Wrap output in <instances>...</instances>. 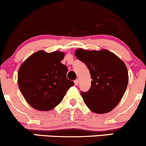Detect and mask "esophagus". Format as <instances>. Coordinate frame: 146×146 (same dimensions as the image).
I'll use <instances>...</instances> for the list:
<instances>
[{"mask_svg": "<svg viewBox=\"0 0 146 146\" xmlns=\"http://www.w3.org/2000/svg\"><path fill=\"white\" fill-rule=\"evenodd\" d=\"M78 83H79V80H76L74 81L75 85H78Z\"/></svg>", "mask_w": 146, "mask_h": 146, "instance_id": "1", "label": "esophagus"}]
</instances>
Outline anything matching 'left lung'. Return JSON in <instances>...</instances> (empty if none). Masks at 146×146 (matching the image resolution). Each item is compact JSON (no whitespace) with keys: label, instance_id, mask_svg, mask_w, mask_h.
<instances>
[{"label":"left lung","instance_id":"obj_1","mask_svg":"<svg viewBox=\"0 0 146 146\" xmlns=\"http://www.w3.org/2000/svg\"><path fill=\"white\" fill-rule=\"evenodd\" d=\"M75 55L86 64L92 79L90 89L80 93L85 104L96 114L111 111L121 101L127 88L129 74L124 62L107 49L78 48Z\"/></svg>","mask_w":146,"mask_h":146}]
</instances>
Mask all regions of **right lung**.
I'll list each match as a JSON object with an SVG mask.
<instances>
[{"mask_svg": "<svg viewBox=\"0 0 146 146\" xmlns=\"http://www.w3.org/2000/svg\"><path fill=\"white\" fill-rule=\"evenodd\" d=\"M64 53L39 51L20 66L17 74L20 90L27 102L39 111H49L64 99L74 85L66 77L68 68L61 61Z\"/></svg>", "mask_w": 146, "mask_h": 146, "instance_id": "add662e5", "label": "right lung"}]
</instances>
